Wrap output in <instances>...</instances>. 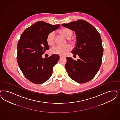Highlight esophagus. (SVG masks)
Instances as JSON below:
<instances>
[{
	"instance_id": "obj_1",
	"label": "esophagus",
	"mask_w": 120,
	"mask_h": 120,
	"mask_svg": "<svg viewBox=\"0 0 120 120\" xmlns=\"http://www.w3.org/2000/svg\"><path fill=\"white\" fill-rule=\"evenodd\" d=\"M64 57L63 56H61V55H60V57H59V58H63Z\"/></svg>"
}]
</instances>
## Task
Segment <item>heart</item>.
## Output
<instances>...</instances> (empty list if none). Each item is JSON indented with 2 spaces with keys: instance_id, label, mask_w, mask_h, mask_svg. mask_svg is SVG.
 Masks as SVG:
<instances>
[{
  "instance_id": "heart-1",
  "label": "heart",
  "mask_w": 120,
  "mask_h": 120,
  "mask_svg": "<svg viewBox=\"0 0 120 120\" xmlns=\"http://www.w3.org/2000/svg\"><path fill=\"white\" fill-rule=\"evenodd\" d=\"M59 33L65 37L70 38L73 35L72 31L69 28H64L59 30ZM47 42L48 45L50 46L53 45L55 43V34L53 32L50 33L47 37ZM71 50L70 45H66L64 46L57 45L53 48L51 52L53 54L61 55H65Z\"/></svg>"
}]
</instances>
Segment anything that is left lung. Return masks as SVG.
Here are the masks:
<instances>
[{"label": "left lung", "mask_w": 120, "mask_h": 120, "mask_svg": "<svg viewBox=\"0 0 120 120\" xmlns=\"http://www.w3.org/2000/svg\"><path fill=\"white\" fill-rule=\"evenodd\" d=\"M62 26L75 31L76 44L71 53L79 56L77 61L66 57V71L77 82H88L94 78L101 66L103 48L100 34L93 25L83 20Z\"/></svg>", "instance_id": "1"}]
</instances>
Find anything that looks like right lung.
I'll list each match as a JSON object with an SVG mask.
<instances>
[{
	"label": "right lung",
	"instance_id": "right-lung-1",
	"mask_svg": "<svg viewBox=\"0 0 120 120\" xmlns=\"http://www.w3.org/2000/svg\"><path fill=\"white\" fill-rule=\"evenodd\" d=\"M60 26L38 21L21 34L17 45V60L23 74L31 82L43 83L52 74L53 68L58 61L59 56L53 54L44 58L41 55L49 49L48 35Z\"/></svg>",
	"mask_w": 120,
	"mask_h": 120
}]
</instances>
